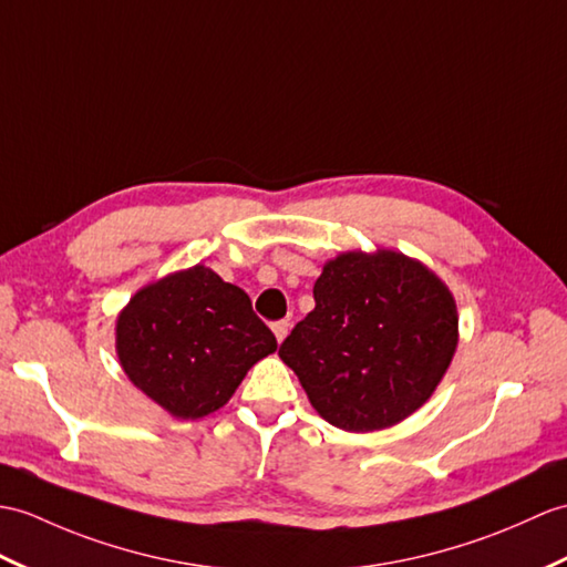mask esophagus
Masks as SVG:
<instances>
[{
	"label": "esophagus",
	"instance_id": "esophagus-1",
	"mask_svg": "<svg viewBox=\"0 0 567 567\" xmlns=\"http://www.w3.org/2000/svg\"><path fill=\"white\" fill-rule=\"evenodd\" d=\"M272 333H275V338H278V343H282V340L289 333V321H275L272 323Z\"/></svg>",
	"mask_w": 567,
	"mask_h": 567
}]
</instances>
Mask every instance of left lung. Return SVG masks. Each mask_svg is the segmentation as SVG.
Instances as JSON below:
<instances>
[{"mask_svg": "<svg viewBox=\"0 0 567 567\" xmlns=\"http://www.w3.org/2000/svg\"><path fill=\"white\" fill-rule=\"evenodd\" d=\"M316 307L280 346L328 423L377 432L413 415L458 346L456 299L425 262L393 248L326 260Z\"/></svg>", "mask_w": 567, "mask_h": 567, "instance_id": "left-lung-1", "label": "left lung"}]
</instances>
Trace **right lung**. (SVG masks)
<instances>
[{
	"instance_id": "obj_1",
	"label": "right lung",
	"mask_w": 567,
	"mask_h": 567,
	"mask_svg": "<svg viewBox=\"0 0 567 567\" xmlns=\"http://www.w3.org/2000/svg\"><path fill=\"white\" fill-rule=\"evenodd\" d=\"M278 350L241 287L197 262L144 285L115 319L127 379L178 420L227 405L251 367Z\"/></svg>"
}]
</instances>
